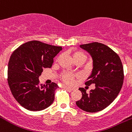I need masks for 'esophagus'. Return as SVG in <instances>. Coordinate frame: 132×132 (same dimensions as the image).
Instances as JSON below:
<instances>
[{"instance_id":"34e87169","label":"esophagus","mask_w":132,"mask_h":132,"mask_svg":"<svg viewBox=\"0 0 132 132\" xmlns=\"http://www.w3.org/2000/svg\"><path fill=\"white\" fill-rule=\"evenodd\" d=\"M62 87H63V88H66V89H68V90H73V88H72V87H68V86H62Z\"/></svg>"}]
</instances>
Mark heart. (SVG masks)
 I'll return each mask as SVG.
<instances>
[{"mask_svg":"<svg viewBox=\"0 0 132 132\" xmlns=\"http://www.w3.org/2000/svg\"><path fill=\"white\" fill-rule=\"evenodd\" d=\"M73 57L75 61H78L80 60H86V55L81 51H77L73 54ZM62 81L66 84L72 85L74 83L75 76L70 72H64L62 74Z\"/></svg>","mask_w":132,"mask_h":132,"instance_id":"b5f03b06","label":"heart"}]
</instances>
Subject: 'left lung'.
<instances>
[{"label":"left lung","instance_id":"obj_1","mask_svg":"<svg viewBox=\"0 0 132 132\" xmlns=\"http://www.w3.org/2000/svg\"><path fill=\"white\" fill-rule=\"evenodd\" d=\"M80 47L90 55L93 68L85 85L95 84V89L87 93L79 88L82 98L76 102L78 108L85 111L95 113L109 106L117 97L124 80V70L119 55L103 44L92 42Z\"/></svg>","mask_w":132,"mask_h":132}]
</instances>
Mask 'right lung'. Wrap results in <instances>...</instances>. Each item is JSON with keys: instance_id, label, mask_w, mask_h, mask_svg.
I'll use <instances>...</instances> for the list:
<instances>
[{"instance_id": "1", "label": "right lung", "mask_w": 132, "mask_h": 132, "mask_svg": "<svg viewBox=\"0 0 132 132\" xmlns=\"http://www.w3.org/2000/svg\"><path fill=\"white\" fill-rule=\"evenodd\" d=\"M62 47L33 40L22 44L10 58L8 83L12 95L25 109L41 111L52 104L58 85H40L43 70L51 68Z\"/></svg>"}]
</instances>
